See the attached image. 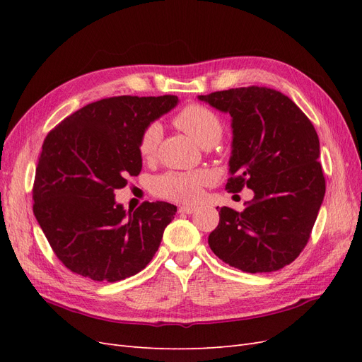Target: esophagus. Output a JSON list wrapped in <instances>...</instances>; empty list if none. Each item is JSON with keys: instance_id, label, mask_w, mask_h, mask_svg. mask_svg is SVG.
I'll return each mask as SVG.
<instances>
[{"instance_id": "obj_1", "label": "esophagus", "mask_w": 362, "mask_h": 362, "mask_svg": "<svg viewBox=\"0 0 362 362\" xmlns=\"http://www.w3.org/2000/svg\"><path fill=\"white\" fill-rule=\"evenodd\" d=\"M181 214H193L196 211V206H190V205H182L180 206L178 210Z\"/></svg>"}]
</instances>
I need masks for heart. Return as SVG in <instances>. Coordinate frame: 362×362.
<instances>
[{
    "label": "heart",
    "instance_id": "heart-1",
    "mask_svg": "<svg viewBox=\"0 0 362 362\" xmlns=\"http://www.w3.org/2000/svg\"><path fill=\"white\" fill-rule=\"evenodd\" d=\"M173 125L190 136L196 144L210 148L221 140L223 124L211 108L199 104H189L173 116ZM161 139V127L149 124L139 139V154L151 160L156 156ZM214 181L213 172L199 169L193 172H166L152 181V192L163 199L178 202H194L201 198L202 189Z\"/></svg>",
    "mask_w": 362,
    "mask_h": 362
}]
</instances>
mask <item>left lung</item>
<instances>
[{
  "label": "left lung",
  "instance_id": "1",
  "mask_svg": "<svg viewBox=\"0 0 362 362\" xmlns=\"http://www.w3.org/2000/svg\"><path fill=\"white\" fill-rule=\"evenodd\" d=\"M233 119V152L225 189L246 187L254 199L238 213L222 206L208 237L214 254L247 273L275 272L299 257L325 198L319 136L288 96L269 87L199 95Z\"/></svg>",
  "mask_w": 362,
  "mask_h": 362
}]
</instances>
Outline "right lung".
Instances as JSON below:
<instances>
[{"label": "right lung", "mask_w": 362, "mask_h": 362, "mask_svg": "<svg viewBox=\"0 0 362 362\" xmlns=\"http://www.w3.org/2000/svg\"><path fill=\"white\" fill-rule=\"evenodd\" d=\"M177 104L175 95L105 98L63 119L43 140L33 211L54 254L76 275L122 281L156 255L177 206L144 202L127 213L115 190L141 170V131Z\"/></svg>", "instance_id": "right-lung-1"}]
</instances>
